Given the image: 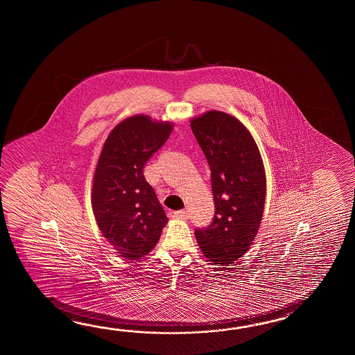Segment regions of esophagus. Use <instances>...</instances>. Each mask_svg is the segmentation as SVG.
I'll use <instances>...</instances> for the list:
<instances>
[{
  "mask_svg": "<svg viewBox=\"0 0 355 355\" xmlns=\"http://www.w3.org/2000/svg\"><path fill=\"white\" fill-rule=\"evenodd\" d=\"M173 217L176 219H188L189 214L185 211H175L174 216H173Z\"/></svg>",
  "mask_w": 355,
  "mask_h": 355,
  "instance_id": "esophagus-1",
  "label": "esophagus"
}]
</instances>
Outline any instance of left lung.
Masks as SVG:
<instances>
[{
	"label": "left lung",
	"mask_w": 355,
	"mask_h": 355,
	"mask_svg": "<svg viewBox=\"0 0 355 355\" xmlns=\"http://www.w3.org/2000/svg\"><path fill=\"white\" fill-rule=\"evenodd\" d=\"M190 127L211 167L214 218L196 230V241L214 264H234L252 242L264 213L266 176L254 137L230 114L209 110Z\"/></svg>",
	"instance_id": "left-lung-1"
}]
</instances>
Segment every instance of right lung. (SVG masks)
I'll return each mask as SVG.
<instances>
[{
    "mask_svg": "<svg viewBox=\"0 0 355 355\" xmlns=\"http://www.w3.org/2000/svg\"><path fill=\"white\" fill-rule=\"evenodd\" d=\"M173 121L137 114L116 124L101 148L91 189L98 230L116 254L137 260L151 252L168 218L144 167L166 142Z\"/></svg>",
    "mask_w": 355,
    "mask_h": 355,
    "instance_id": "obj_1",
    "label": "right lung"
}]
</instances>
